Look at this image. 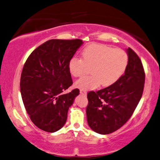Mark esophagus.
<instances>
[{
    "mask_svg": "<svg viewBox=\"0 0 160 160\" xmlns=\"http://www.w3.org/2000/svg\"><path fill=\"white\" fill-rule=\"evenodd\" d=\"M80 94L86 96V95H87V91L83 90V89H81L80 90Z\"/></svg>",
    "mask_w": 160,
    "mask_h": 160,
    "instance_id": "obj_1",
    "label": "esophagus"
}]
</instances>
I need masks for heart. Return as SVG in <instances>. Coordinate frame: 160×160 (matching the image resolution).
<instances>
[{
  "mask_svg": "<svg viewBox=\"0 0 160 160\" xmlns=\"http://www.w3.org/2000/svg\"><path fill=\"white\" fill-rule=\"evenodd\" d=\"M128 65V56L121 48H113L104 44H91L83 49L82 58L73 56L68 61L71 75L79 77L91 68L92 74L77 80L75 87L81 89H94L102 84L109 87L124 74Z\"/></svg>",
  "mask_w": 160,
  "mask_h": 160,
  "instance_id": "1",
  "label": "heart"
}]
</instances>
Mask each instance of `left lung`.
<instances>
[{
	"label": "left lung",
	"instance_id": "left-lung-1",
	"mask_svg": "<svg viewBox=\"0 0 160 160\" xmlns=\"http://www.w3.org/2000/svg\"><path fill=\"white\" fill-rule=\"evenodd\" d=\"M128 65L117 82L97 92L88 93V126L101 134L112 133L126 123L138 105L144 90L145 73L139 56L127 49Z\"/></svg>",
	"mask_w": 160,
	"mask_h": 160
}]
</instances>
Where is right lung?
Listing matches in <instances>:
<instances>
[{"instance_id": "1", "label": "right lung", "mask_w": 160, "mask_h": 160, "mask_svg": "<svg viewBox=\"0 0 160 160\" xmlns=\"http://www.w3.org/2000/svg\"><path fill=\"white\" fill-rule=\"evenodd\" d=\"M83 44L80 39H51L39 46L27 58L20 88L24 107L39 129L55 132L65 124L78 88L63 92L72 85L68 61Z\"/></svg>"}]
</instances>
